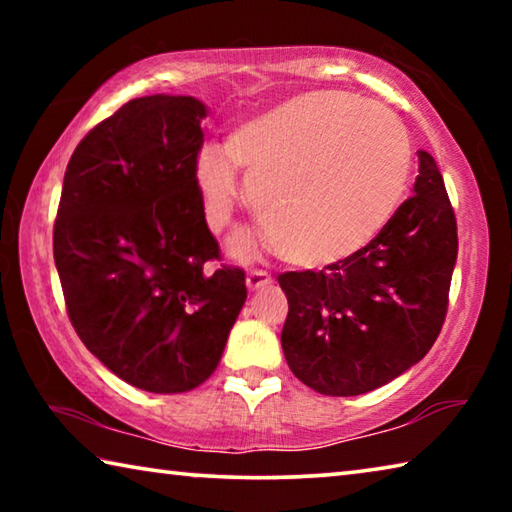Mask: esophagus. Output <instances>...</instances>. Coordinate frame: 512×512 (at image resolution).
I'll return each instance as SVG.
<instances>
[{
    "label": "esophagus",
    "instance_id": "1",
    "mask_svg": "<svg viewBox=\"0 0 512 512\" xmlns=\"http://www.w3.org/2000/svg\"><path fill=\"white\" fill-rule=\"evenodd\" d=\"M271 282H273L271 273L259 271V268H250L248 275H246V284H248V289H250V291L262 289V287H268V284H271Z\"/></svg>",
    "mask_w": 512,
    "mask_h": 512
}]
</instances>
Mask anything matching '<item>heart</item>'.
I'll return each mask as SVG.
<instances>
[{"label": "heart", "mask_w": 512, "mask_h": 512, "mask_svg": "<svg viewBox=\"0 0 512 512\" xmlns=\"http://www.w3.org/2000/svg\"><path fill=\"white\" fill-rule=\"evenodd\" d=\"M411 144L391 112L343 92H309L239 124L196 160L205 221L221 232L250 198L277 253L298 266L357 255L393 219ZM248 237L232 250L248 255Z\"/></svg>", "instance_id": "obj_1"}]
</instances>
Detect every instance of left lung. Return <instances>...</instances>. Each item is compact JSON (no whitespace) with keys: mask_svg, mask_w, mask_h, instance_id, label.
<instances>
[{"mask_svg":"<svg viewBox=\"0 0 512 512\" xmlns=\"http://www.w3.org/2000/svg\"><path fill=\"white\" fill-rule=\"evenodd\" d=\"M418 160L413 196L366 248L323 271L277 277L289 300L284 357L316 393L375 391L438 339L458 253L456 216L436 162L427 151Z\"/></svg>","mask_w":512,"mask_h":512,"instance_id":"left-lung-1","label":"left lung"}]
</instances>
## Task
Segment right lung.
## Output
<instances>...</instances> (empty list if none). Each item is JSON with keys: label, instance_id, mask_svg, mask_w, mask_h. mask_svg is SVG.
I'll return each mask as SVG.
<instances>
[{"label": "right lung", "instance_id": "1", "mask_svg": "<svg viewBox=\"0 0 512 512\" xmlns=\"http://www.w3.org/2000/svg\"><path fill=\"white\" fill-rule=\"evenodd\" d=\"M205 106L133 99L69 158L54 223L67 316L94 357L149 393H185L219 366L246 302L196 185Z\"/></svg>", "mask_w": 512, "mask_h": 512}]
</instances>
